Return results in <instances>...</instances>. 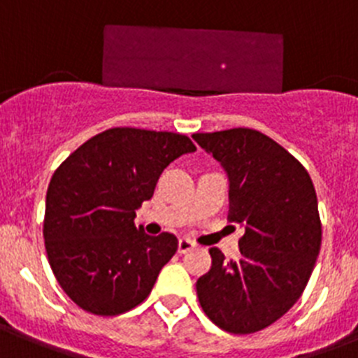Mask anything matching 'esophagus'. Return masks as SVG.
I'll list each match as a JSON object with an SVG mask.
<instances>
[{
	"label": "esophagus",
	"instance_id": "34e87169",
	"mask_svg": "<svg viewBox=\"0 0 358 358\" xmlns=\"http://www.w3.org/2000/svg\"><path fill=\"white\" fill-rule=\"evenodd\" d=\"M196 247V243L189 238H180L178 240V252L180 255H185L189 250H192Z\"/></svg>",
	"mask_w": 358,
	"mask_h": 358
}]
</instances>
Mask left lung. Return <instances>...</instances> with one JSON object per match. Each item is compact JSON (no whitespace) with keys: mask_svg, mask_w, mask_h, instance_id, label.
<instances>
[{"mask_svg":"<svg viewBox=\"0 0 358 358\" xmlns=\"http://www.w3.org/2000/svg\"><path fill=\"white\" fill-rule=\"evenodd\" d=\"M192 138L228 173V219L245 229L236 259L210 249L212 268L196 282L199 303L219 329L255 334L292 309L315 268L322 245L315 185L292 153L258 130Z\"/></svg>","mask_w":358,"mask_h":358,"instance_id":"8db88e82","label":"left lung"}]
</instances>
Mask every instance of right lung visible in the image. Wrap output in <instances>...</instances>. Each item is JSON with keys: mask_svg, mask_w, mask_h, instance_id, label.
<instances>
[{"mask_svg": "<svg viewBox=\"0 0 358 358\" xmlns=\"http://www.w3.org/2000/svg\"><path fill=\"white\" fill-rule=\"evenodd\" d=\"M190 152L196 146L183 134L115 127L59 164L45 198L43 240L56 280L86 313L122 315L150 295L178 240L136 228V210L164 169Z\"/></svg>", "mask_w": 358, "mask_h": 358, "instance_id": "obj_1", "label": "right lung"}]
</instances>
